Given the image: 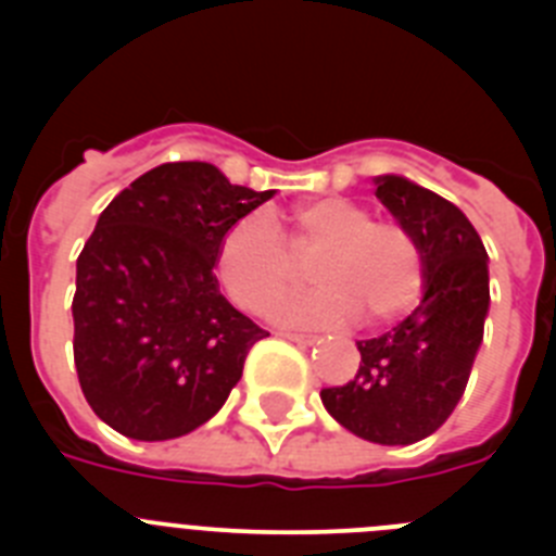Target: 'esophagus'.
Wrapping results in <instances>:
<instances>
[{
  "instance_id": "esophagus-1",
  "label": "esophagus",
  "mask_w": 556,
  "mask_h": 556,
  "mask_svg": "<svg viewBox=\"0 0 556 556\" xmlns=\"http://www.w3.org/2000/svg\"><path fill=\"white\" fill-rule=\"evenodd\" d=\"M278 337L289 339V342H298V345H314V339H317L312 337V333H294V331H281Z\"/></svg>"
}]
</instances>
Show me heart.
Wrapping results in <instances>:
<instances>
[{
	"label": "heart",
	"instance_id": "b5f03b06",
	"mask_svg": "<svg viewBox=\"0 0 556 556\" xmlns=\"http://www.w3.org/2000/svg\"><path fill=\"white\" fill-rule=\"evenodd\" d=\"M289 256L267 217L250 214L223 236L217 273L248 312L267 306L294 278V258H312L308 281L320 289L283 294L269 317L289 326H339L365 314L367 323L395 320L424 289V255L409 228L372 219L365 205L342 198L303 203L289 217Z\"/></svg>",
	"mask_w": 556,
	"mask_h": 556
}]
</instances>
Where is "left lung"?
<instances>
[{"label": "left lung", "instance_id": "1", "mask_svg": "<svg viewBox=\"0 0 556 556\" xmlns=\"http://www.w3.org/2000/svg\"><path fill=\"white\" fill-rule=\"evenodd\" d=\"M376 198L424 255V294L392 331L356 342L362 362L320 392L339 426L378 445H412L448 420L468 387L490 312L488 250L470 219L404 175H378Z\"/></svg>", "mask_w": 556, "mask_h": 556}]
</instances>
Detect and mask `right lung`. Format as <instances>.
Listing matches in <instances>:
<instances>
[{"instance_id":"right-lung-1","label":"right lung","mask_w":556,"mask_h":556,"mask_svg":"<svg viewBox=\"0 0 556 556\" xmlns=\"http://www.w3.org/2000/svg\"><path fill=\"white\" fill-rule=\"evenodd\" d=\"M273 194L178 161L108 203L77 258L72 301L77 378L102 424L159 443L223 409L269 333L219 292V242Z\"/></svg>"}]
</instances>
